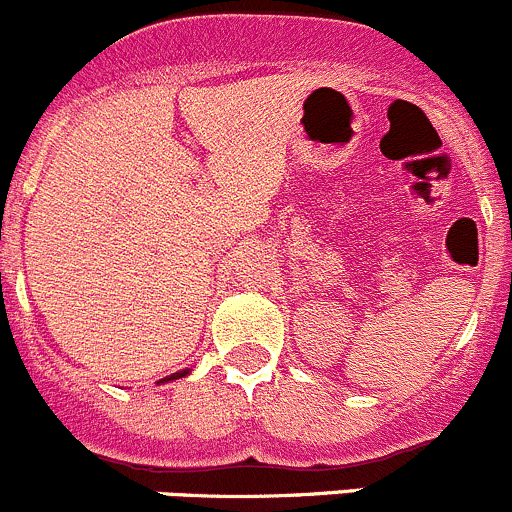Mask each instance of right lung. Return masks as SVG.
I'll list each match as a JSON object with an SVG mask.
<instances>
[{"mask_svg":"<svg viewBox=\"0 0 512 512\" xmlns=\"http://www.w3.org/2000/svg\"><path fill=\"white\" fill-rule=\"evenodd\" d=\"M184 375H188V370H181V373H174V375H169V378L159 380V383H166V380H176V378H184Z\"/></svg>","mask_w":512,"mask_h":512,"instance_id":"1","label":"right lung"}]
</instances>
